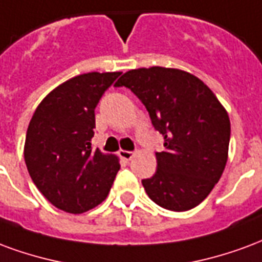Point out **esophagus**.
Segmentation results:
<instances>
[{"instance_id":"esophagus-1","label":"esophagus","mask_w":262,"mask_h":262,"mask_svg":"<svg viewBox=\"0 0 262 262\" xmlns=\"http://www.w3.org/2000/svg\"><path fill=\"white\" fill-rule=\"evenodd\" d=\"M118 155H120V158L124 160H131L134 158V152H131V150L121 149L118 152Z\"/></svg>"}]
</instances>
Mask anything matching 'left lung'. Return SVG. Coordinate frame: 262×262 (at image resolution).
<instances>
[{"label": "left lung", "mask_w": 262, "mask_h": 262, "mask_svg": "<svg viewBox=\"0 0 262 262\" xmlns=\"http://www.w3.org/2000/svg\"><path fill=\"white\" fill-rule=\"evenodd\" d=\"M114 86L131 89L165 139L158 170L142 180L148 196L177 212L201 204L225 170L230 141V120L213 92L186 71L163 67L128 71Z\"/></svg>", "instance_id": "1"}]
</instances>
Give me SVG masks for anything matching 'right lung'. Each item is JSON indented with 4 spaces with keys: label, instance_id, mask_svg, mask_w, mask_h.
<instances>
[{
    "label": "right lung",
    "instance_id": "1",
    "mask_svg": "<svg viewBox=\"0 0 262 262\" xmlns=\"http://www.w3.org/2000/svg\"><path fill=\"white\" fill-rule=\"evenodd\" d=\"M121 72L71 78L41 100L25 141V163L39 191L55 208L82 213L106 200L120 163L92 148L95 108Z\"/></svg>",
    "mask_w": 262,
    "mask_h": 262
}]
</instances>
